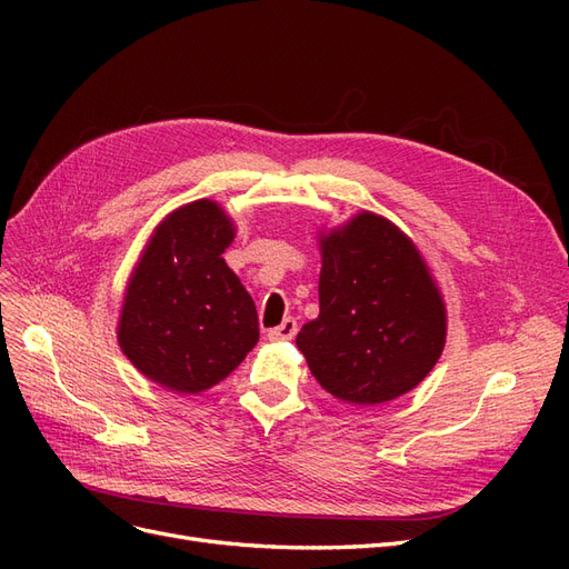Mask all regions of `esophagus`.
I'll return each mask as SVG.
<instances>
[{
	"instance_id": "1",
	"label": "esophagus",
	"mask_w": 569,
	"mask_h": 569,
	"mask_svg": "<svg viewBox=\"0 0 569 569\" xmlns=\"http://www.w3.org/2000/svg\"><path fill=\"white\" fill-rule=\"evenodd\" d=\"M295 335H297V320L295 318H284L282 325L268 330L270 341H289Z\"/></svg>"
}]
</instances>
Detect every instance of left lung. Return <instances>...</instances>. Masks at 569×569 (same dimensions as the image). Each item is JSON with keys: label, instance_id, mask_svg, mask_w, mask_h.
I'll return each mask as SVG.
<instances>
[{"label": "left lung", "instance_id": "left-lung-1", "mask_svg": "<svg viewBox=\"0 0 569 569\" xmlns=\"http://www.w3.org/2000/svg\"><path fill=\"white\" fill-rule=\"evenodd\" d=\"M320 316L297 347L322 389L375 406L416 389L446 343V308L425 258L382 216L320 237Z\"/></svg>", "mask_w": 569, "mask_h": 569}]
</instances>
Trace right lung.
Segmentation results:
<instances>
[{
  "instance_id": "obj_1",
  "label": "right lung",
  "mask_w": 569,
  "mask_h": 569,
  "mask_svg": "<svg viewBox=\"0 0 569 569\" xmlns=\"http://www.w3.org/2000/svg\"><path fill=\"white\" fill-rule=\"evenodd\" d=\"M234 226L211 199L168 213L126 289L118 343L130 363L178 393L222 382L258 341L256 306L228 268Z\"/></svg>"
}]
</instances>
